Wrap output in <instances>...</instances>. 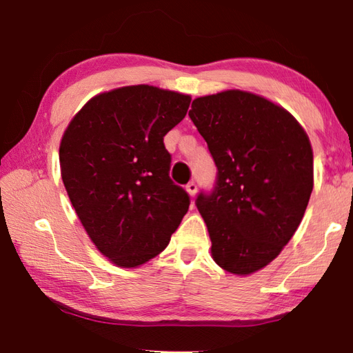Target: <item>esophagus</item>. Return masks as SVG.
Listing matches in <instances>:
<instances>
[{
  "mask_svg": "<svg viewBox=\"0 0 353 353\" xmlns=\"http://www.w3.org/2000/svg\"><path fill=\"white\" fill-rule=\"evenodd\" d=\"M187 191H188V194L191 196V198H193V196L198 193V185H196V182H193V181L188 182L187 183Z\"/></svg>",
  "mask_w": 353,
  "mask_h": 353,
  "instance_id": "obj_1",
  "label": "esophagus"
}]
</instances>
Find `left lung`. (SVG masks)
<instances>
[{"label": "left lung", "mask_w": 353, "mask_h": 353, "mask_svg": "<svg viewBox=\"0 0 353 353\" xmlns=\"http://www.w3.org/2000/svg\"><path fill=\"white\" fill-rule=\"evenodd\" d=\"M216 165L210 193L196 207L223 270L248 276L282 252L313 191L308 135L283 107L227 90L196 98L188 112Z\"/></svg>", "instance_id": "8db88e82"}]
</instances>
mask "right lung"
<instances>
[{
    "label": "right lung",
    "instance_id": "right-lung-1",
    "mask_svg": "<svg viewBox=\"0 0 353 353\" xmlns=\"http://www.w3.org/2000/svg\"><path fill=\"white\" fill-rule=\"evenodd\" d=\"M188 94L129 85L97 94L71 119L59 160L68 198L94 246L137 268L168 246L190 207L170 177L163 137L187 115Z\"/></svg>",
    "mask_w": 353,
    "mask_h": 353
}]
</instances>
